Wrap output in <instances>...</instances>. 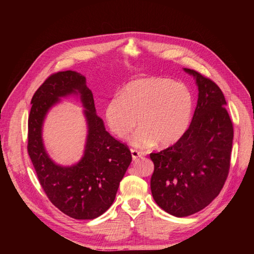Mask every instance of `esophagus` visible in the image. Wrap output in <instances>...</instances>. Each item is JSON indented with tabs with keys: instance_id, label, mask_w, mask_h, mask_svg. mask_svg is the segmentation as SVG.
<instances>
[{
	"instance_id": "34e87169",
	"label": "esophagus",
	"mask_w": 254,
	"mask_h": 254,
	"mask_svg": "<svg viewBox=\"0 0 254 254\" xmlns=\"http://www.w3.org/2000/svg\"><path fill=\"white\" fill-rule=\"evenodd\" d=\"M131 156H132V160L136 161V160L143 158L145 155L143 152H140V151H137L135 149H131Z\"/></svg>"
}]
</instances>
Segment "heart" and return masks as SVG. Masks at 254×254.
<instances>
[{
    "label": "heart",
    "mask_w": 254,
    "mask_h": 254,
    "mask_svg": "<svg viewBox=\"0 0 254 254\" xmlns=\"http://www.w3.org/2000/svg\"><path fill=\"white\" fill-rule=\"evenodd\" d=\"M191 111L193 95L186 84L151 76L130 81L121 95L112 96L106 104L105 119L120 139H125L139 124L129 142L144 149L158 142L168 146L180 140L190 125Z\"/></svg>",
    "instance_id": "1"
}]
</instances>
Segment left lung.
Instances as JSON below:
<instances>
[{"label":"left lung","mask_w":254,"mask_h":254,"mask_svg":"<svg viewBox=\"0 0 254 254\" xmlns=\"http://www.w3.org/2000/svg\"><path fill=\"white\" fill-rule=\"evenodd\" d=\"M198 87L197 106L189 129L171 147L150 153L155 170L150 189L168 214L186 217L209 205L224 187L230 168L233 125L216 83L190 68Z\"/></svg>","instance_id":"8db88e82"}]
</instances>
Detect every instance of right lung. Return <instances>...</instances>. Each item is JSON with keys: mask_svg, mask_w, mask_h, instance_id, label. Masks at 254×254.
Returning <instances> with one entry per match:
<instances>
[{"mask_svg": "<svg viewBox=\"0 0 254 254\" xmlns=\"http://www.w3.org/2000/svg\"><path fill=\"white\" fill-rule=\"evenodd\" d=\"M71 95L78 96L85 108L88 134L82 159L64 167L54 163L45 150L42 127L51 107ZM27 150L51 202L75 219H94L109 209L132 160L128 146L106 130L86 77L75 71L51 75L36 91L28 118Z\"/></svg>", "mask_w": 254, "mask_h": 254, "instance_id": "right-lung-1", "label": "right lung"}]
</instances>
